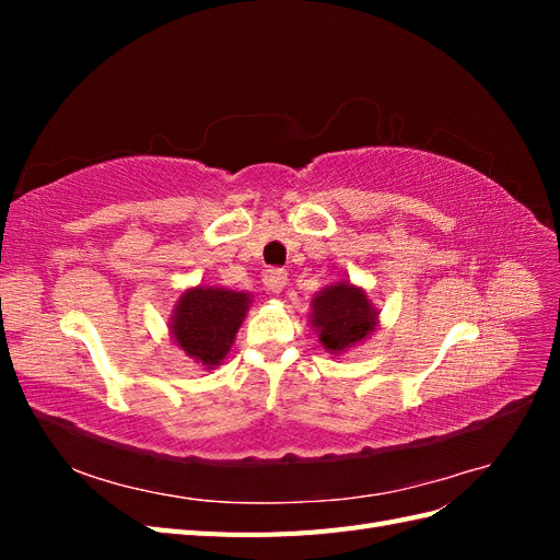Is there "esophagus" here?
I'll return each mask as SVG.
<instances>
[{"label":"esophagus","instance_id":"34e87169","mask_svg":"<svg viewBox=\"0 0 560 560\" xmlns=\"http://www.w3.org/2000/svg\"><path fill=\"white\" fill-rule=\"evenodd\" d=\"M287 284V270L282 268H270L264 273V287L268 294H280Z\"/></svg>","mask_w":560,"mask_h":560}]
</instances>
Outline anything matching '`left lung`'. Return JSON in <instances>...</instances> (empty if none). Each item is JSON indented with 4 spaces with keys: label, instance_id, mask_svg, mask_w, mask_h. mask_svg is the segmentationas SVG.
I'll use <instances>...</instances> for the list:
<instances>
[{
    "label": "left lung",
    "instance_id": "left-lung-1",
    "mask_svg": "<svg viewBox=\"0 0 560 560\" xmlns=\"http://www.w3.org/2000/svg\"><path fill=\"white\" fill-rule=\"evenodd\" d=\"M378 315L364 287L338 280L325 284L313 296L308 322L322 348L331 354H343L376 331Z\"/></svg>",
    "mask_w": 560,
    "mask_h": 560
}]
</instances>
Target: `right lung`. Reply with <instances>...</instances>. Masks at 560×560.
<instances>
[{"label": "right lung", "instance_id": "add662e5", "mask_svg": "<svg viewBox=\"0 0 560 560\" xmlns=\"http://www.w3.org/2000/svg\"><path fill=\"white\" fill-rule=\"evenodd\" d=\"M249 306V292L196 284L184 290L175 301L167 331L186 358L206 369H214L229 354Z\"/></svg>", "mask_w": 560, "mask_h": 560}]
</instances>
